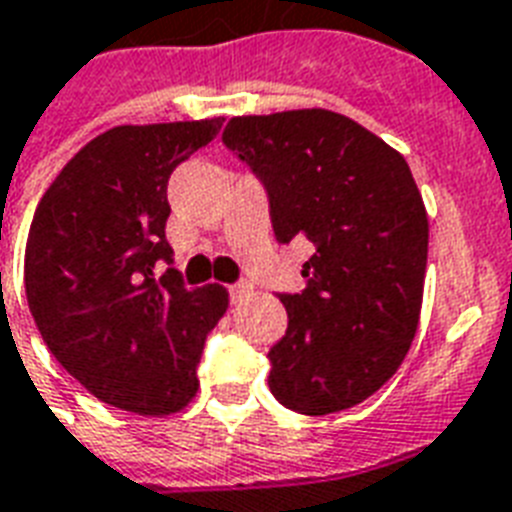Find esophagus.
<instances>
[{"instance_id":"1","label":"esophagus","mask_w":512,"mask_h":512,"mask_svg":"<svg viewBox=\"0 0 512 512\" xmlns=\"http://www.w3.org/2000/svg\"><path fill=\"white\" fill-rule=\"evenodd\" d=\"M251 291H253V288L248 283H237V285H232V288H229V293H232V301H243Z\"/></svg>"}]
</instances>
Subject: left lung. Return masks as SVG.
Instances as JSON below:
<instances>
[{"label": "left lung", "mask_w": 512, "mask_h": 512, "mask_svg": "<svg viewBox=\"0 0 512 512\" xmlns=\"http://www.w3.org/2000/svg\"><path fill=\"white\" fill-rule=\"evenodd\" d=\"M224 144L267 186L277 243L315 245L310 285L280 296L269 390L307 417L358 406L398 371L422 312L430 224L408 162L328 109L232 117Z\"/></svg>", "instance_id": "left-lung-1"}]
</instances>
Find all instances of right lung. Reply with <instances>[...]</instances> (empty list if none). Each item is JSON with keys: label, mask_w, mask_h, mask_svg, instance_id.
<instances>
[{"label": "right lung", "mask_w": 512, "mask_h": 512, "mask_svg": "<svg viewBox=\"0 0 512 512\" xmlns=\"http://www.w3.org/2000/svg\"><path fill=\"white\" fill-rule=\"evenodd\" d=\"M224 117L117 125L71 157L37 205L26 299L55 360L90 395L170 417L197 395L202 342L229 307L224 285L184 288L165 240L168 178Z\"/></svg>", "instance_id": "obj_1"}]
</instances>
